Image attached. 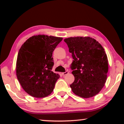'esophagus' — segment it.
Listing matches in <instances>:
<instances>
[{
  "label": "esophagus",
  "instance_id": "obj_1",
  "mask_svg": "<svg viewBox=\"0 0 124 124\" xmlns=\"http://www.w3.org/2000/svg\"><path fill=\"white\" fill-rule=\"evenodd\" d=\"M69 73V72H68V71H65V72H62V75H63V76H65V75H67V74H68Z\"/></svg>",
  "mask_w": 124,
  "mask_h": 124
}]
</instances>
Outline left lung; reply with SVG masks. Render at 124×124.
Here are the masks:
<instances>
[{
  "instance_id": "1",
  "label": "left lung",
  "mask_w": 124,
  "mask_h": 124,
  "mask_svg": "<svg viewBox=\"0 0 124 124\" xmlns=\"http://www.w3.org/2000/svg\"><path fill=\"white\" fill-rule=\"evenodd\" d=\"M73 59L70 65L74 81L70 85L76 95L93 97L106 82L108 59L101 45L90 37H70L64 40Z\"/></svg>"
}]
</instances>
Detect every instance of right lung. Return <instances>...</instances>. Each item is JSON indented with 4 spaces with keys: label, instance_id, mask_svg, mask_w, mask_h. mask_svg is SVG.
Returning a JSON list of instances; mask_svg holds the SVG:
<instances>
[{
    "label": "right lung",
    "instance_id": "obj_1",
    "mask_svg": "<svg viewBox=\"0 0 124 124\" xmlns=\"http://www.w3.org/2000/svg\"><path fill=\"white\" fill-rule=\"evenodd\" d=\"M62 38L45 35L30 37L22 45L16 62V75L23 89L33 97L43 98L54 90L60 76L52 71V52Z\"/></svg>",
    "mask_w": 124,
    "mask_h": 124
}]
</instances>
